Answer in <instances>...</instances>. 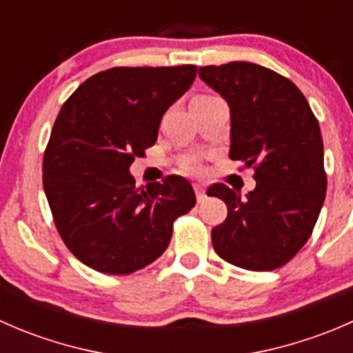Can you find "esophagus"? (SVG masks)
I'll list each match as a JSON object with an SVG mask.
<instances>
[{
	"label": "esophagus",
	"instance_id": "1",
	"mask_svg": "<svg viewBox=\"0 0 353 353\" xmlns=\"http://www.w3.org/2000/svg\"><path fill=\"white\" fill-rule=\"evenodd\" d=\"M194 193H196V199L199 203L203 201V199H205V188L201 186V184H194Z\"/></svg>",
	"mask_w": 353,
	"mask_h": 353
}]
</instances>
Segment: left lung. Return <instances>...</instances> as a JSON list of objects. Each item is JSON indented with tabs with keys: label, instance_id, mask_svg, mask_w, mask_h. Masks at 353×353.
<instances>
[{
	"label": "left lung",
	"instance_id": "left-lung-1",
	"mask_svg": "<svg viewBox=\"0 0 353 353\" xmlns=\"http://www.w3.org/2000/svg\"><path fill=\"white\" fill-rule=\"evenodd\" d=\"M199 78L229 104V157L254 167L256 181L245 198L222 183L208 188L227 205V219L212 230L213 249L230 265L272 272L307 243L325 203L319 123L302 92L265 66H201Z\"/></svg>",
	"mask_w": 353,
	"mask_h": 353
}]
</instances>
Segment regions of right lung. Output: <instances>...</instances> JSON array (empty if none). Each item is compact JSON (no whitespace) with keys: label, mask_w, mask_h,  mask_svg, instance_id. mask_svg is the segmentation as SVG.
<instances>
[{"label":"right lung","mask_w":353,"mask_h":353,"mask_svg":"<svg viewBox=\"0 0 353 353\" xmlns=\"http://www.w3.org/2000/svg\"><path fill=\"white\" fill-rule=\"evenodd\" d=\"M194 78L193 65L110 68L85 80L59 110L42 183L63 243L83 265L108 275L145 268L167 249L174 220L196 203L184 177L141 190L130 174Z\"/></svg>","instance_id":"obj_1"}]
</instances>
